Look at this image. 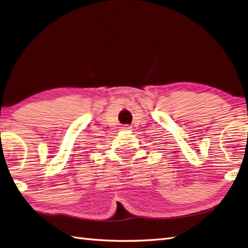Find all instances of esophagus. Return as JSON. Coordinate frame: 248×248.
Returning a JSON list of instances; mask_svg holds the SVG:
<instances>
[{
	"label": "esophagus",
	"instance_id": "34e87169",
	"mask_svg": "<svg viewBox=\"0 0 248 248\" xmlns=\"http://www.w3.org/2000/svg\"><path fill=\"white\" fill-rule=\"evenodd\" d=\"M131 129V126H129V125H125V126H123V130H130Z\"/></svg>",
	"mask_w": 248,
	"mask_h": 248
}]
</instances>
